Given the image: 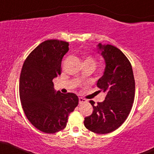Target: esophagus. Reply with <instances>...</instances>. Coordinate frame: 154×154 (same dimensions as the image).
Returning a JSON list of instances; mask_svg holds the SVG:
<instances>
[{
    "mask_svg": "<svg viewBox=\"0 0 154 154\" xmlns=\"http://www.w3.org/2000/svg\"><path fill=\"white\" fill-rule=\"evenodd\" d=\"M85 102H87V100H86V99H83V98L82 97L79 98V103H80V104H83V103Z\"/></svg>",
    "mask_w": 154,
    "mask_h": 154,
    "instance_id": "1",
    "label": "esophagus"
}]
</instances>
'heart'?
Instances as JSON below:
<instances>
[{
	"mask_svg": "<svg viewBox=\"0 0 154 154\" xmlns=\"http://www.w3.org/2000/svg\"><path fill=\"white\" fill-rule=\"evenodd\" d=\"M85 63H92L95 64L96 63V60H95V59L93 58L92 56H88L85 59Z\"/></svg>",
	"mask_w": 154,
	"mask_h": 154,
	"instance_id": "1",
	"label": "heart"
}]
</instances>
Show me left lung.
<instances>
[{
    "mask_svg": "<svg viewBox=\"0 0 154 154\" xmlns=\"http://www.w3.org/2000/svg\"><path fill=\"white\" fill-rule=\"evenodd\" d=\"M105 60L104 74L97 87L106 94L102 102L93 106V113L85 118L84 125L96 134H107L119 128L129 116L134 99L135 82L129 59L117 47L98 45Z\"/></svg>",
    "mask_w": 154,
    "mask_h": 154,
    "instance_id": "1",
    "label": "left lung"
}]
</instances>
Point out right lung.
<instances>
[{
	"label": "right lung",
	"instance_id": "right-lung-1",
	"mask_svg": "<svg viewBox=\"0 0 154 154\" xmlns=\"http://www.w3.org/2000/svg\"><path fill=\"white\" fill-rule=\"evenodd\" d=\"M69 42L47 40L28 55L20 78V98L28 121L37 129L53 134L65 129L68 117L78 105L73 93L55 91L52 80L61 74V61Z\"/></svg>",
	"mask_w": 154,
	"mask_h": 154
}]
</instances>
